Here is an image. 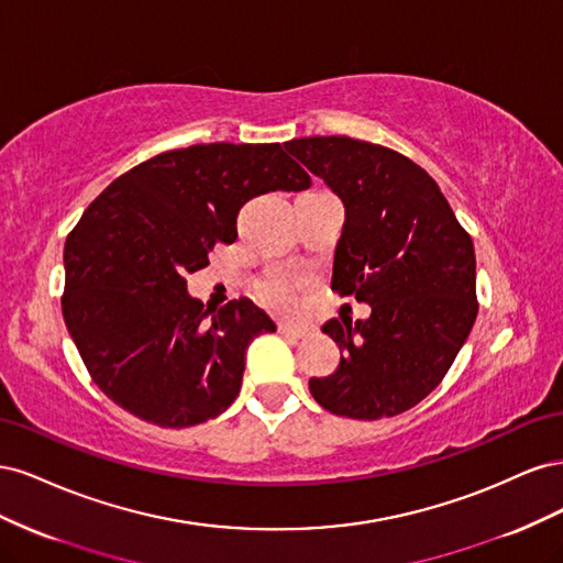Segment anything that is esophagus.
Returning a JSON list of instances; mask_svg holds the SVG:
<instances>
[{
    "mask_svg": "<svg viewBox=\"0 0 563 563\" xmlns=\"http://www.w3.org/2000/svg\"><path fill=\"white\" fill-rule=\"evenodd\" d=\"M279 333L286 335V338H305V335H308V329L294 327V323H279Z\"/></svg>",
    "mask_w": 563,
    "mask_h": 563,
    "instance_id": "esophagus-1",
    "label": "esophagus"
}]
</instances>
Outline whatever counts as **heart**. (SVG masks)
<instances>
[{
	"mask_svg": "<svg viewBox=\"0 0 563 563\" xmlns=\"http://www.w3.org/2000/svg\"><path fill=\"white\" fill-rule=\"evenodd\" d=\"M298 279L288 272H272L255 286V296L265 308L275 312H291L298 300Z\"/></svg>",
	"mask_w": 563,
	"mask_h": 563,
	"instance_id": "1",
	"label": "heart"
}]
</instances>
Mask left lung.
<instances>
[{"label":"left lung","mask_w":563,"mask_h":563,"mask_svg":"<svg viewBox=\"0 0 563 563\" xmlns=\"http://www.w3.org/2000/svg\"><path fill=\"white\" fill-rule=\"evenodd\" d=\"M345 203L331 288L371 305L368 319H331L340 366L312 378L335 416H399L444 380L474 327L476 258L439 185L399 152L347 135L284 143Z\"/></svg>","instance_id":"left-lung-1"}]
</instances>
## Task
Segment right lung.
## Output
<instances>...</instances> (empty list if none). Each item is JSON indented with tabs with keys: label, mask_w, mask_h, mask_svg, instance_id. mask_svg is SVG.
I'll return each instance as SVG.
<instances>
[{
	"label": "right lung",
	"mask_w": 563,
	"mask_h": 563,
	"mask_svg": "<svg viewBox=\"0 0 563 563\" xmlns=\"http://www.w3.org/2000/svg\"><path fill=\"white\" fill-rule=\"evenodd\" d=\"M310 185L279 143H201L133 166L89 203L65 240L60 305L106 397L172 430L225 411L249 343L277 327L249 298L209 317L185 277L236 240L249 199Z\"/></svg>",
	"instance_id": "right-lung-1"
}]
</instances>
